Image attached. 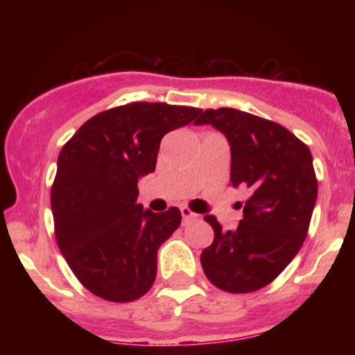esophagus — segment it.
I'll list each match as a JSON object with an SVG mask.
<instances>
[{
  "label": "esophagus",
  "instance_id": "obj_1",
  "mask_svg": "<svg viewBox=\"0 0 355 355\" xmlns=\"http://www.w3.org/2000/svg\"><path fill=\"white\" fill-rule=\"evenodd\" d=\"M180 211H182V217H183V220H185V222H187V220H191V218H197L198 217V215L195 214V211H191L189 207H182Z\"/></svg>",
  "mask_w": 355,
  "mask_h": 355
}]
</instances>
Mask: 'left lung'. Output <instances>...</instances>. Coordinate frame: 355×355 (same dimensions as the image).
Masks as SVG:
<instances>
[{
  "label": "left lung",
  "instance_id": "8db88e82",
  "mask_svg": "<svg viewBox=\"0 0 355 355\" xmlns=\"http://www.w3.org/2000/svg\"><path fill=\"white\" fill-rule=\"evenodd\" d=\"M195 123L227 137L232 185L250 190L237 230L223 232L205 215L215 237L202 252V268L220 291L255 292L280 275L307 237L317 200L312 153L285 126L235 108H209Z\"/></svg>",
  "mask_w": 355,
  "mask_h": 355
}]
</instances>
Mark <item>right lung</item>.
I'll list each match as a JSON object with an SVG mask.
<instances>
[{
    "mask_svg": "<svg viewBox=\"0 0 355 355\" xmlns=\"http://www.w3.org/2000/svg\"><path fill=\"white\" fill-rule=\"evenodd\" d=\"M200 108L133 101L96 113L61 148L51 185L55 235L85 288L110 302H132L152 288L157 252L180 227L170 207L138 205V178L152 173L166 133Z\"/></svg>",
    "mask_w": 355,
    "mask_h": 355,
    "instance_id": "add662e5",
    "label": "right lung"
}]
</instances>
